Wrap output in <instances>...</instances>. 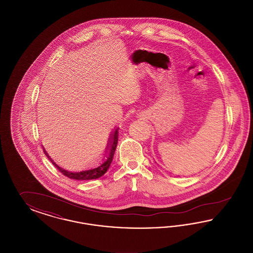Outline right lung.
<instances>
[{
	"label": "right lung",
	"mask_w": 253,
	"mask_h": 253,
	"mask_svg": "<svg viewBox=\"0 0 253 253\" xmlns=\"http://www.w3.org/2000/svg\"><path fill=\"white\" fill-rule=\"evenodd\" d=\"M118 140H119V128H117L115 131H113L112 133H110V137L108 139V143L106 146V149L103 153V155L99 157L96 161L93 162L91 165L87 166L84 169H79V170H67L64 169L60 168L58 166L52 158L49 157L48 154L43 148L45 156L48 157L50 161L53 163V165L60 170V172L67 176L68 178L75 179V180H91V179H96L101 177L108 169L113 157L115 155V151L118 145Z\"/></svg>",
	"instance_id": "1"
}]
</instances>
